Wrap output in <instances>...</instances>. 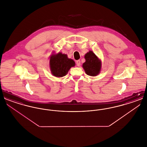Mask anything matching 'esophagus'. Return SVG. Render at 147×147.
<instances>
[{
	"instance_id": "esophagus-1",
	"label": "esophagus",
	"mask_w": 147,
	"mask_h": 147,
	"mask_svg": "<svg viewBox=\"0 0 147 147\" xmlns=\"http://www.w3.org/2000/svg\"><path fill=\"white\" fill-rule=\"evenodd\" d=\"M76 63H77V65L78 66H80V60H78V61H77V62H76Z\"/></svg>"
}]
</instances>
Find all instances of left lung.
Returning a JSON list of instances; mask_svg holds the SVG:
<instances>
[{"mask_svg":"<svg viewBox=\"0 0 147 147\" xmlns=\"http://www.w3.org/2000/svg\"><path fill=\"white\" fill-rule=\"evenodd\" d=\"M85 62L83 67L86 74L90 76H97L101 70V63L93 52L89 51L85 55Z\"/></svg>","mask_w":147,"mask_h":147,"instance_id":"obj_1","label":"left lung"}]
</instances>
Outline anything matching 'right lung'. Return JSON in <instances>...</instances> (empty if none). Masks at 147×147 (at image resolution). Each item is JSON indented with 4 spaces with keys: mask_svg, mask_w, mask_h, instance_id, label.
<instances>
[{
    "mask_svg": "<svg viewBox=\"0 0 147 147\" xmlns=\"http://www.w3.org/2000/svg\"><path fill=\"white\" fill-rule=\"evenodd\" d=\"M49 64L51 72L56 77L65 76L70 68L75 65L73 59L68 58L67 55L62 53L52 55L50 58Z\"/></svg>",
    "mask_w": 147,
    "mask_h": 147,
    "instance_id": "obj_1",
    "label": "right lung"
}]
</instances>
